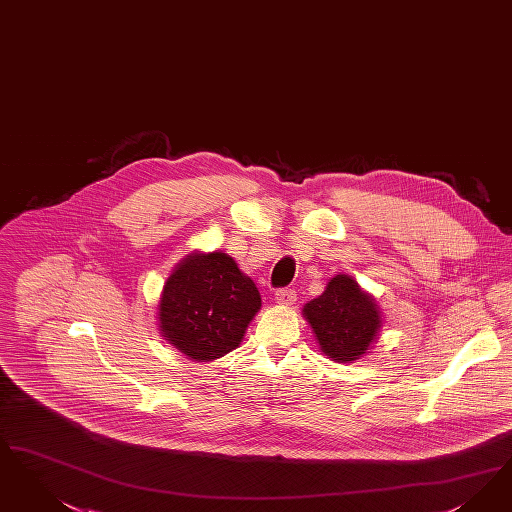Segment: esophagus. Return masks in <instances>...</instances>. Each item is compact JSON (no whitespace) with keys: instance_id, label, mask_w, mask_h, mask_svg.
<instances>
[{"instance_id":"34e87169","label":"esophagus","mask_w":512,"mask_h":512,"mask_svg":"<svg viewBox=\"0 0 512 512\" xmlns=\"http://www.w3.org/2000/svg\"><path fill=\"white\" fill-rule=\"evenodd\" d=\"M274 299H276V303L278 305H286V307H291L295 301H297V293L293 291V289H278L276 291V295H274Z\"/></svg>"}]
</instances>
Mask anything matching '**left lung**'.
<instances>
[{"instance_id":"obj_1","label":"left lung","mask_w":512,"mask_h":512,"mask_svg":"<svg viewBox=\"0 0 512 512\" xmlns=\"http://www.w3.org/2000/svg\"><path fill=\"white\" fill-rule=\"evenodd\" d=\"M303 316L320 352L339 364L364 358L383 326L375 299L348 274L333 276L324 293L303 307Z\"/></svg>"}]
</instances>
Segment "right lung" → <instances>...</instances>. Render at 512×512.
<instances>
[{"instance_id": "1", "label": "right lung", "mask_w": 512, "mask_h": 512, "mask_svg": "<svg viewBox=\"0 0 512 512\" xmlns=\"http://www.w3.org/2000/svg\"><path fill=\"white\" fill-rule=\"evenodd\" d=\"M261 305L255 282L228 253L194 251L165 280L156 318L171 347L211 362L242 345Z\"/></svg>"}]
</instances>
